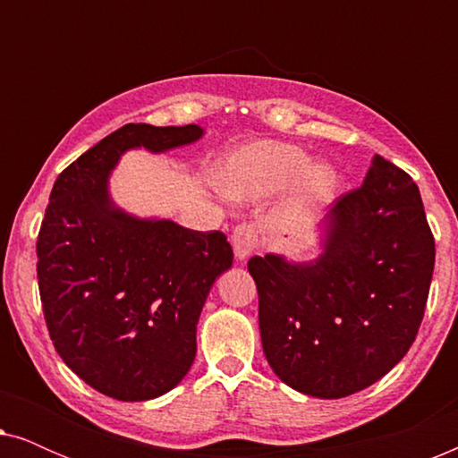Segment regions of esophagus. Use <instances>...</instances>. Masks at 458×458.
Returning a JSON list of instances; mask_svg holds the SVG:
<instances>
[{
    "label": "esophagus",
    "instance_id": "1",
    "mask_svg": "<svg viewBox=\"0 0 458 458\" xmlns=\"http://www.w3.org/2000/svg\"><path fill=\"white\" fill-rule=\"evenodd\" d=\"M231 243H233V252L237 259L246 260L254 252L256 246H259V235H256V229L252 225H237L233 229V235H231Z\"/></svg>",
    "mask_w": 458,
    "mask_h": 458
}]
</instances>
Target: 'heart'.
<instances>
[{
  "instance_id": "heart-1",
  "label": "heart",
  "mask_w": 458,
  "mask_h": 458,
  "mask_svg": "<svg viewBox=\"0 0 458 458\" xmlns=\"http://www.w3.org/2000/svg\"><path fill=\"white\" fill-rule=\"evenodd\" d=\"M215 183L237 202L273 196L285 187L284 218L298 223L334 198L337 174L325 162H309L298 146L260 140L225 156L215 171Z\"/></svg>"
}]
</instances>
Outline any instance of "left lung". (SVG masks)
I'll list each match as a JSON object with an SVG mask.
<instances>
[{"mask_svg":"<svg viewBox=\"0 0 458 458\" xmlns=\"http://www.w3.org/2000/svg\"><path fill=\"white\" fill-rule=\"evenodd\" d=\"M312 262L252 256L262 350L275 375L315 398L360 392L403 360L423 321L436 243L415 181L375 156L323 221Z\"/></svg>","mask_w":458,"mask_h":458,"instance_id":"1","label":"left lung"}]
</instances>
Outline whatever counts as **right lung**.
I'll return each instance as SVG.
<instances>
[{
	"instance_id": "obj_1",
	"label": "right lung",
	"mask_w": 458,
	"mask_h": 458,
	"mask_svg": "<svg viewBox=\"0 0 458 458\" xmlns=\"http://www.w3.org/2000/svg\"><path fill=\"white\" fill-rule=\"evenodd\" d=\"M198 124H124L55 179L37 279L49 337L93 390L141 403L173 390L196 359V325L212 284L233 265L221 231L135 218L108 193L127 149L158 154L198 141Z\"/></svg>"
}]
</instances>
